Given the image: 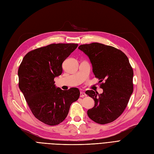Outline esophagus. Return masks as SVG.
I'll use <instances>...</instances> for the list:
<instances>
[{
  "instance_id": "obj_1",
  "label": "esophagus",
  "mask_w": 154,
  "mask_h": 154,
  "mask_svg": "<svg viewBox=\"0 0 154 154\" xmlns=\"http://www.w3.org/2000/svg\"><path fill=\"white\" fill-rule=\"evenodd\" d=\"M86 97V95L85 94V93L81 91L80 93V97Z\"/></svg>"
}]
</instances>
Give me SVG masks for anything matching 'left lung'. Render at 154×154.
<instances>
[{
    "label": "left lung",
    "mask_w": 154,
    "mask_h": 154,
    "mask_svg": "<svg viewBox=\"0 0 154 154\" xmlns=\"http://www.w3.org/2000/svg\"><path fill=\"white\" fill-rule=\"evenodd\" d=\"M79 49L90 59L93 72L103 89L98 94L88 90L95 106L87 112L91 120L99 124L112 122L127 106L133 92V70L127 56L122 51L99 43L81 45Z\"/></svg>",
    "instance_id": "left-lung-1"
}]
</instances>
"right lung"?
I'll return each instance as SVG.
<instances>
[{"instance_id": "1", "label": "right lung", "mask_w": 154, "mask_h": 154, "mask_svg": "<svg viewBox=\"0 0 154 154\" xmlns=\"http://www.w3.org/2000/svg\"><path fill=\"white\" fill-rule=\"evenodd\" d=\"M78 44L52 43L29 52L18 70V86L30 109L38 120L47 125H58L68 115L71 104L80 91L56 88L54 78L63 72L62 63Z\"/></svg>"}]
</instances>
